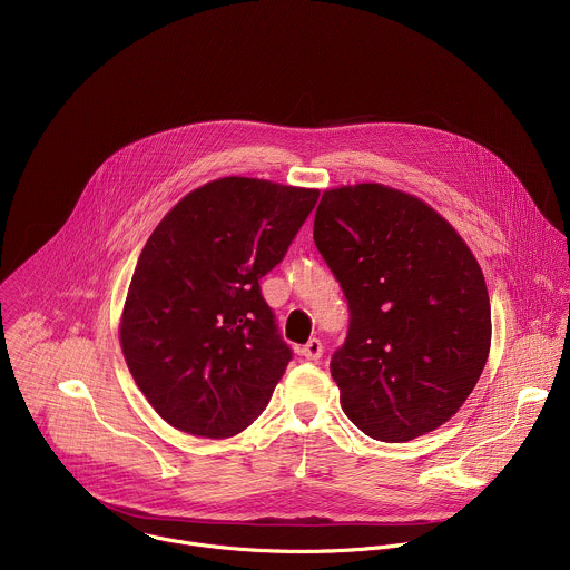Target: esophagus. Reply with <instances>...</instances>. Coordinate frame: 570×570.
<instances>
[{
	"label": "esophagus",
	"instance_id": "obj_1",
	"mask_svg": "<svg viewBox=\"0 0 570 570\" xmlns=\"http://www.w3.org/2000/svg\"><path fill=\"white\" fill-rule=\"evenodd\" d=\"M298 354L307 361H318L323 356V343L318 338H309L303 347H298Z\"/></svg>",
	"mask_w": 570,
	"mask_h": 570
}]
</instances>
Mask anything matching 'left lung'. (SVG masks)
Listing matches in <instances>:
<instances>
[{
	"instance_id": "1",
	"label": "left lung",
	"mask_w": 570,
	"mask_h": 570,
	"mask_svg": "<svg viewBox=\"0 0 570 570\" xmlns=\"http://www.w3.org/2000/svg\"><path fill=\"white\" fill-rule=\"evenodd\" d=\"M314 243L350 305L330 372L347 419L379 441L450 421L490 352L483 272L456 229L421 198L381 183L325 189Z\"/></svg>"
}]
</instances>
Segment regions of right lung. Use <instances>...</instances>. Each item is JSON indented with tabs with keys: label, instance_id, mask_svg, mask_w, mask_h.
Returning a JSON list of instances; mask_svg holds the SVG:
<instances>
[{
	"label": "right lung",
	"instance_id": "add662e5",
	"mask_svg": "<svg viewBox=\"0 0 570 570\" xmlns=\"http://www.w3.org/2000/svg\"><path fill=\"white\" fill-rule=\"evenodd\" d=\"M318 189L227 176L183 200L149 236L120 316L129 372L176 430L227 439L252 425L292 358L258 281Z\"/></svg>",
	"mask_w": 570,
	"mask_h": 570
}]
</instances>
